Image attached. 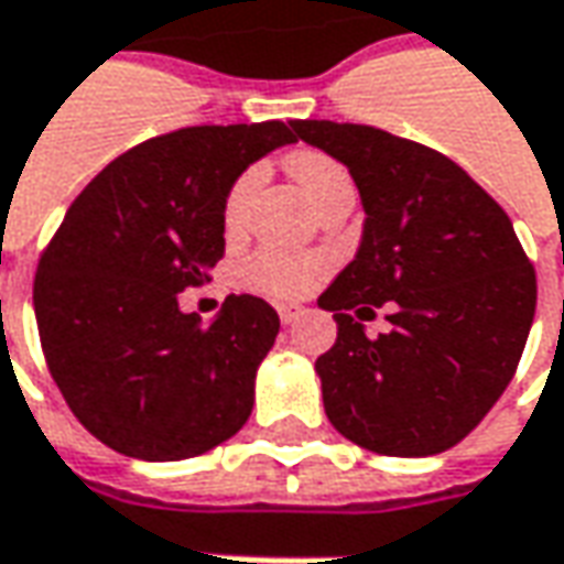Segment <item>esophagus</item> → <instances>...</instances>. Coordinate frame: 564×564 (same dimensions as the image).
Wrapping results in <instances>:
<instances>
[{
  "mask_svg": "<svg viewBox=\"0 0 564 564\" xmlns=\"http://www.w3.org/2000/svg\"><path fill=\"white\" fill-rule=\"evenodd\" d=\"M278 315H281L283 324H293V321H300L305 312H302L300 305H281V308H278Z\"/></svg>",
  "mask_w": 564,
  "mask_h": 564,
  "instance_id": "1",
  "label": "esophagus"
}]
</instances>
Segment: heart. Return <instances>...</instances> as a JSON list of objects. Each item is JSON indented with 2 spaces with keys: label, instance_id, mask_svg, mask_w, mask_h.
I'll list each match as a JSON object with an SVG mask.
<instances>
[{
  "label": "heart",
  "instance_id": "obj_1",
  "mask_svg": "<svg viewBox=\"0 0 564 564\" xmlns=\"http://www.w3.org/2000/svg\"><path fill=\"white\" fill-rule=\"evenodd\" d=\"M290 174L296 177V184L305 189V196L315 205L327 203L330 196L352 189V177L349 171L324 155V152H296L290 155ZM259 186V167H246L243 174L234 181L227 199H224V230L237 234L246 221V208L249 199ZM327 271V262L315 256V252H293V249H278V246H264L256 249L237 271V278L243 286L271 296V300H296L302 293H308L321 274Z\"/></svg>",
  "mask_w": 564,
  "mask_h": 564
}]
</instances>
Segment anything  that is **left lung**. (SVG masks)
I'll list each match as a JSON object with an SVG mask.
<instances>
[{
  "mask_svg": "<svg viewBox=\"0 0 564 564\" xmlns=\"http://www.w3.org/2000/svg\"><path fill=\"white\" fill-rule=\"evenodd\" d=\"M349 167L365 227L356 259L321 293L337 343L318 356L324 412L380 456H437L465 440L514 378L536 274L494 196L437 149L368 124L293 121ZM383 301L390 335L361 319Z\"/></svg>",
  "mask_w": 564,
  "mask_h": 564,
  "instance_id": "left-lung-1",
  "label": "left lung"
}]
</instances>
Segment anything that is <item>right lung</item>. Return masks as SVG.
I'll use <instances>...</instances> for the list:
<instances>
[{
    "instance_id": "obj_1",
    "label": "right lung",
    "mask_w": 564,
    "mask_h": 564,
    "mask_svg": "<svg viewBox=\"0 0 564 564\" xmlns=\"http://www.w3.org/2000/svg\"><path fill=\"white\" fill-rule=\"evenodd\" d=\"M286 143L293 121L184 127L127 149L65 212L33 312L68 409L115 453L193 458L246 424L278 312L243 293L203 324L177 293L203 286L224 256L234 181Z\"/></svg>"
}]
</instances>
